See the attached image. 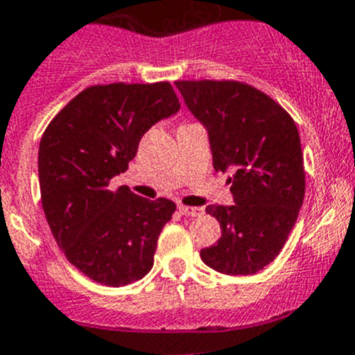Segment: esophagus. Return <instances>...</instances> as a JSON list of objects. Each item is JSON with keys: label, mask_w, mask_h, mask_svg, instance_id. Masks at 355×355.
Here are the masks:
<instances>
[{"label": "esophagus", "mask_w": 355, "mask_h": 355, "mask_svg": "<svg viewBox=\"0 0 355 355\" xmlns=\"http://www.w3.org/2000/svg\"><path fill=\"white\" fill-rule=\"evenodd\" d=\"M178 211L185 216H199L202 213L201 208H194V206H184L180 205L178 206Z\"/></svg>", "instance_id": "1"}]
</instances>
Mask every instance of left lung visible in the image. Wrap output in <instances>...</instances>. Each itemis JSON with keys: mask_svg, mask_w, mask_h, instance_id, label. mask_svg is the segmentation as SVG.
Wrapping results in <instances>:
<instances>
[{"mask_svg": "<svg viewBox=\"0 0 355 355\" xmlns=\"http://www.w3.org/2000/svg\"><path fill=\"white\" fill-rule=\"evenodd\" d=\"M185 105L208 132L213 168L229 177L234 205L206 211L222 236L201 260L230 276L257 274L283 250L305 194L304 154L291 116L239 81H177Z\"/></svg>", "mask_w": 355, "mask_h": 355, "instance_id": "left-lung-1", "label": "left lung"}]
</instances>
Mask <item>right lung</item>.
Returning <instances> with one entry per match:
<instances>
[{
    "instance_id": "right-lung-1",
    "label": "right lung",
    "mask_w": 355,
    "mask_h": 355,
    "mask_svg": "<svg viewBox=\"0 0 355 355\" xmlns=\"http://www.w3.org/2000/svg\"><path fill=\"white\" fill-rule=\"evenodd\" d=\"M168 81L90 86L44 130L37 153L41 202L65 258L105 286H125L153 269L157 237L175 202L109 189L135 157L144 133L177 114Z\"/></svg>"
}]
</instances>
